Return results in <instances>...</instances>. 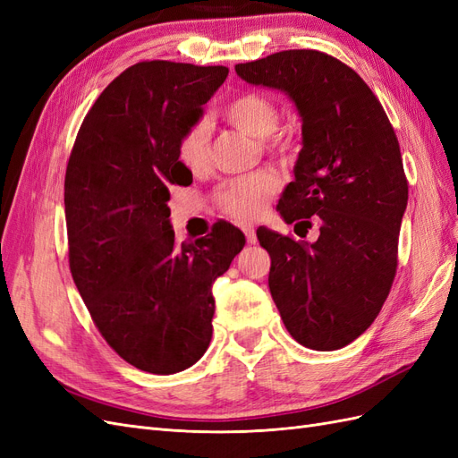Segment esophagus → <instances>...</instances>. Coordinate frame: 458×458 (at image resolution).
Wrapping results in <instances>:
<instances>
[{"instance_id":"obj_1","label":"esophagus","mask_w":458,"mask_h":458,"mask_svg":"<svg viewBox=\"0 0 458 458\" xmlns=\"http://www.w3.org/2000/svg\"><path fill=\"white\" fill-rule=\"evenodd\" d=\"M242 231H244V234H246V241H248V244H256L258 237H256V229H254V225H242Z\"/></svg>"}]
</instances>
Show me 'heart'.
<instances>
[{"label":"heart","mask_w":458,"mask_h":458,"mask_svg":"<svg viewBox=\"0 0 458 458\" xmlns=\"http://www.w3.org/2000/svg\"><path fill=\"white\" fill-rule=\"evenodd\" d=\"M224 118L233 128L254 137V140H266L279 122L276 106L266 95L242 93L224 108ZM269 147L281 148L283 141H271ZM210 130L206 122H195L182 133L177 141V160L192 174H200L210 165ZM279 189V179L273 174L259 172L246 175L221 185L217 191V202L221 210L239 219L256 217L263 204L273 197Z\"/></svg>","instance_id":"heart-1"}]
</instances>
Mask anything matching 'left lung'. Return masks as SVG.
<instances>
[{
    "instance_id": "1",
    "label": "left lung",
    "mask_w": 458,
    "mask_h": 458,
    "mask_svg": "<svg viewBox=\"0 0 458 458\" xmlns=\"http://www.w3.org/2000/svg\"><path fill=\"white\" fill-rule=\"evenodd\" d=\"M234 71L288 95L301 120L294 182L276 212L303 233L317 221L318 239L258 229L271 256L273 301L296 342L340 350L372 325L395 276L409 199L395 131L363 78L327 53L290 49Z\"/></svg>"
}]
</instances>
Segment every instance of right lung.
<instances>
[{"instance_id":"add662e5","label":"right lung","mask_w":458,"mask_h":458,"mask_svg":"<svg viewBox=\"0 0 458 458\" xmlns=\"http://www.w3.org/2000/svg\"><path fill=\"white\" fill-rule=\"evenodd\" d=\"M225 66L137 63L86 114L64 177L68 261L95 327L152 374L195 365L212 340V286L246 242L231 224L175 244L170 187L191 185L182 133L202 118Z\"/></svg>"}]
</instances>
